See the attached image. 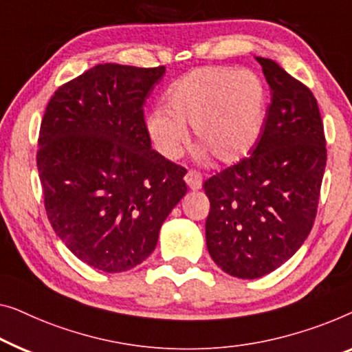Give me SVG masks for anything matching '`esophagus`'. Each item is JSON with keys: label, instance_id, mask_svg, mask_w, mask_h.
I'll return each instance as SVG.
<instances>
[{"label": "esophagus", "instance_id": "1", "mask_svg": "<svg viewBox=\"0 0 352 352\" xmlns=\"http://www.w3.org/2000/svg\"><path fill=\"white\" fill-rule=\"evenodd\" d=\"M185 182L190 190H201L202 188V175L196 170H188L185 175Z\"/></svg>", "mask_w": 352, "mask_h": 352}]
</instances>
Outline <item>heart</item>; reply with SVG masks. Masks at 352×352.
Segmentation results:
<instances>
[{
	"mask_svg": "<svg viewBox=\"0 0 352 352\" xmlns=\"http://www.w3.org/2000/svg\"><path fill=\"white\" fill-rule=\"evenodd\" d=\"M166 110L146 118L148 135L166 157H178L192 127L196 142L223 164L250 155L266 121V91L249 70L210 67L191 72L167 91Z\"/></svg>",
	"mask_w": 352,
	"mask_h": 352,
	"instance_id": "b5f03b06",
	"label": "heart"
}]
</instances>
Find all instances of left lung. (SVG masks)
Returning <instances> with one entry per match:
<instances>
[{
	"mask_svg": "<svg viewBox=\"0 0 352 352\" xmlns=\"http://www.w3.org/2000/svg\"><path fill=\"white\" fill-rule=\"evenodd\" d=\"M271 89L258 143L249 157L210 177L206 242L230 276L256 279L303 245L318 212L327 162L318 100L279 63L256 57Z\"/></svg>",
	"mask_w": 352,
	"mask_h": 352,
	"instance_id": "left-lung-1",
	"label": "left lung"
}]
</instances>
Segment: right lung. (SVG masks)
I'll list each match as a JSON object with an SVG mask.
<instances>
[{"mask_svg": "<svg viewBox=\"0 0 352 352\" xmlns=\"http://www.w3.org/2000/svg\"><path fill=\"white\" fill-rule=\"evenodd\" d=\"M166 67L97 65L54 92L36 164L47 219L73 255L105 273L148 258L186 195L177 166L151 148L143 105Z\"/></svg>", "mask_w": 352, "mask_h": 352, "instance_id": "1", "label": "right lung"}]
</instances>
